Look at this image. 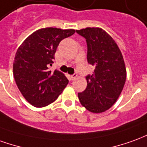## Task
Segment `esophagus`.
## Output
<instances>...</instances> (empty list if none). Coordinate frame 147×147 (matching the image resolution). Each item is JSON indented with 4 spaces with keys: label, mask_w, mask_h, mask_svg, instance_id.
Masks as SVG:
<instances>
[{
    "label": "esophagus",
    "mask_w": 147,
    "mask_h": 147,
    "mask_svg": "<svg viewBox=\"0 0 147 147\" xmlns=\"http://www.w3.org/2000/svg\"><path fill=\"white\" fill-rule=\"evenodd\" d=\"M76 77H77V74L74 73L73 75H71V79L72 80H76Z\"/></svg>",
    "instance_id": "obj_1"
}]
</instances>
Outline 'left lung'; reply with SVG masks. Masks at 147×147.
<instances>
[{
  "label": "left lung",
  "instance_id": "obj_1",
  "mask_svg": "<svg viewBox=\"0 0 147 147\" xmlns=\"http://www.w3.org/2000/svg\"><path fill=\"white\" fill-rule=\"evenodd\" d=\"M76 32L86 39L88 63L95 66L86 76L87 88L78 94L89 111L102 113L116 102L124 87L127 70L122 52L113 38L100 28H86Z\"/></svg>",
  "mask_w": 147,
  "mask_h": 147
}]
</instances>
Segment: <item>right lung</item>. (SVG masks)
Here are the masks:
<instances>
[{
    "label": "right lung",
    "instance_id": "obj_1",
    "mask_svg": "<svg viewBox=\"0 0 147 147\" xmlns=\"http://www.w3.org/2000/svg\"><path fill=\"white\" fill-rule=\"evenodd\" d=\"M74 29L45 28L34 32L21 44L13 61V76L24 98L36 107L49 105L58 98L68 80L61 71H49L59 42Z\"/></svg>",
    "mask_w": 147,
    "mask_h": 147
}]
</instances>
